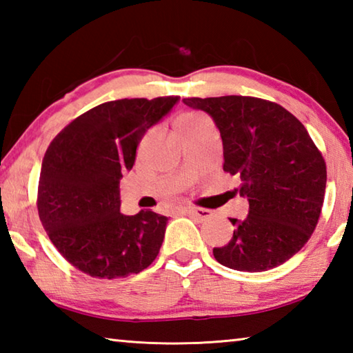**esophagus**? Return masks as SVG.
<instances>
[{
	"mask_svg": "<svg viewBox=\"0 0 353 353\" xmlns=\"http://www.w3.org/2000/svg\"><path fill=\"white\" fill-rule=\"evenodd\" d=\"M183 213L199 221H207L213 216V213L210 210H204V208H185Z\"/></svg>",
	"mask_w": 353,
	"mask_h": 353,
	"instance_id": "34e87169",
	"label": "esophagus"
}]
</instances>
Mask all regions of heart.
<instances>
[{"instance_id":"heart-1","label":"heart","mask_w":353,"mask_h":353,"mask_svg":"<svg viewBox=\"0 0 353 353\" xmlns=\"http://www.w3.org/2000/svg\"><path fill=\"white\" fill-rule=\"evenodd\" d=\"M204 123H208V121L202 115H198V113H183V115L177 118L176 130L191 129V128L201 126V124H204Z\"/></svg>"}]
</instances>
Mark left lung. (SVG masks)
Wrapping results in <instances>:
<instances>
[{"instance_id":"left-lung-1","label":"left lung","mask_w":353,"mask_h":353,"mask_svg":"<svg viewBox=\"0 0 353 353\" xmlns=\"http://www.w3.org/2000/svg\"><path fill=\"white\" fill-rule=\"evenodd\" d=\"M219 129L224 171L241 179L235 191L249 201L244 219L230 218L234 236L214 248L230 270L261 272L290 260L310 240L324 204L325 160L282 105L254 97L185 98Z\"/></svg>"}]
</instances>
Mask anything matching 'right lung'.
I'll return each instance as SVG.
<instances>
[{
    "label": "right lung",
    "instance_id": "1",
    "mask_svg": "<svg viewBox=\"0 0 353 353\" xmlns=\"http://www.w3.org/2000/svg\"><path fill=\"white\" fill-rule=\"evenodd\" d=\"M179 97L118 99L65 126L41 162L37 210L51 243L76 270L97 279L139 274L159 255L168 218L119 212V179L137 146Z\"/></svg>",
    "mask_w": 353,
    "mask_h": 353
}]
</instances>
